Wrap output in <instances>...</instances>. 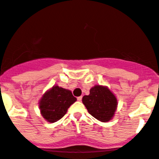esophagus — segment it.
<instances>
[{"label": "esophagus", "mask_w": 159, "mask_h": 159, "mask_svg": "<svg viewBox=\"0 0 159 159\" xmlns=\"http://www.w3.org/2000/svg\"><path fill=\"white\" fill-rule=\"evenodd\" d=\"M77 100H78L79 102H81V100H82V97H81V96H78V97L77 98Z\"/></svg>", "instance_id": "obj_1"}]
</instances>
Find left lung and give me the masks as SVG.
<instances>
[{
  "instance_id": "8db88e82",
  "label": "left lung",
  "mask_w": 159,
  "mask_h": 159,
  "mask_svg": "<svg viewBox=\"0 0 159 159\" xmlns=\"http://www.w3.org/2000/svg\"><path fill=\"white\" fill-rule=\"evenodd\" d=\"M82 103L92 116L103 122L112 118L118 105L115 95L101 85L92 88L89 96H83Z\"/></svg>"
}]
</instances>
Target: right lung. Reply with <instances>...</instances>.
Instances as JSON below:
<instances>
[{
    "mask_svg": "<svg viewBox=\"0 0 159 159\" xmlns=\"http://www.w3.org/2000/svg\"><path fill=\"white\" fill-rule=\"evenodd\" d=\"M77 100L70 90L53 86L41 98L40 110L43 118L49 122H55L66 115L67 109Z\"/></svg>",
    "mask_w": 159,
    "mask_h": 159,
    "instance_id": "add662e5",
    "label": "right lung"
}]
</instances>
